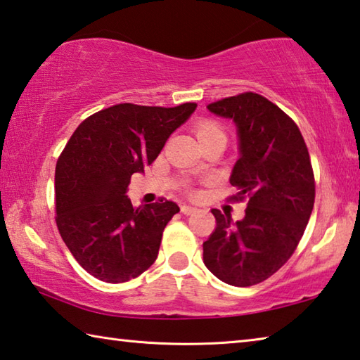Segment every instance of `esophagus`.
Segmentation results:
<instances>
[{
    "instance_id": "34e87169",
    "label": "esophagus",
    "mask_w": 360,
    "mask_h": 360,
    "mask_svg": "<svg viewBox=\"0 0 360 360\" xmlns=\"http://www.w3.org/2000/svg\"><path fill=\"white\" fill-rule=\"evenodd\" d=\"M181 212H184L185 215H193V214H196V212H199V210L196 207H191V205L184 204V205H181Z\"/></svg>"
}]
</instances>
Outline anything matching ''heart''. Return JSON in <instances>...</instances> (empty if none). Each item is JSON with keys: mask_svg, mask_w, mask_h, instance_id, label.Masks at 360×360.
Wrapping results in <instances>:
<instances>
[{"mask_svg": "<svg viewBox=\"0 0 360 360\" xmlns=\"http://www.w3.org/2000/svg\"><path fill=\"white\" fill-rule=\"evenodd\" d=\"M194 132H196V137L199 139V141H202L205 139H210V137H223V139H225V131H223V127L215 121L199 122L196 129H194ZM190 194H191V196H196V193H194V191H190Z\"/></svg>", "mask_w": 360, "mask_h": 360, "instance_id": "b5f03b06", "label": "heart"}]
</instances>
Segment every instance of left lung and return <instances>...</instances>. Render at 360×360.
I'll return each instance as SVG.
<instances>
[{
	"instance_id": "1",
	"label": "left lung",
	"mask_w": 360,
	"mask_h": 360,
	"mask_svg": "<svg viewBox=\"0 0 360 360\" xmlns=\"http://www.w3.org/2000/svg\"><path fill=\"white\" fill-rule=\"evenodd\" d=\"M238 126L240 158L229 201H247L245 217L231 223L212 209L217 226L202 244L204 264L220 281L250 287L266 281L293 255L314 207L316 181L304 139L290 116L255 92L207 105Z\"/></svg>"
}]
</instances>
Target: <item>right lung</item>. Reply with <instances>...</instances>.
I'll return each instance as SVG.
<instances>
[{"label": "right lung", "instance_id": "obj_1", "mask_svg": "<svg viewBox=\"0 0 360 360\" xmlns=\"http://www.w3.org/2000/svg\"><path fill=\"white\" fill-rule=\"evenodd\" d=\"M196 107L113 105L86 117L67 141L56 166V223L94 278L121 284L155 263L164 228L180 209L167 199L134 209L126 190Z\"/></svg>", "mask_w": 360, "mask_h": 360}]
</instances>
